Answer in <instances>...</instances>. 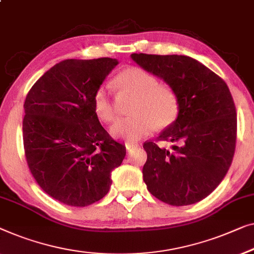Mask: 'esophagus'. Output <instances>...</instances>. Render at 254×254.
I'll return each instance as SVG.
<instances>
[{"label":"esophagus","mask_w":254,"mask_h":254,"mask_svg":"<svg viewBox=\"0 0 254 254\" xmlns=\"http://www.w3.org/2000/svg\"><path fill=\"white\" fill-rule=\"evenodd\" d=\"M125 146H126L127 151H130V150L137 148V144H135V143H130V142H126L125 143Z\"/></svg>","instance_id":"esophagus-1"}]
</instances>
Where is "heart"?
Instances as JSON below:
<instances>
[{"label":"heart","instance_id":"obj_1","mask_svg":"<svg viewBox=\"0 0 254 254\" xmlns=\"http://www.w3.org/2000/svg\"><path fill=\"white\" fill-rule=\"evenodd\" d=\"M115 87L120 94L133 96L126 118L116 121L110 133L116 138L135 142L157 128L172 126L180 113V98L170 84L159 83L152 73L141 67L124 69L115 79ZM94 111L104 123H110L116 116L113 95L108 84H101L93 96Z\"/></svg>","mask_w":254,"mask_h":254}]
</instances>
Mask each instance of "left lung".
I'll return each mask as SVG.
<instances>
[{"label":"left lung","mask_w":254,"mask_h":254,"mask_svg":"<svg viewBox=\"0 0 254 254\" xmlns=\"http://www.w3.org/2000/svg\"><path fill=\"white\" fill-rule=\"evenodd\" d=\"M133 61L174 88L180 113L172 126L143 148V180L154 197L185 206L207 197L229 170L237 137L236 108L227 83L193 58L133 54ZM175 143L172 150L157 142Z\"/></svg>","instance_id":"obj_1"}]
</instances>
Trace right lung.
<instances>
[{
    "mask_svg": "<svg viewBox=\"0 0 254 254\" xmlns=\"http://www.w3.org/2000/svg\"><path fill=\"white\" fill-rule=\"evenodd\" d=\"M117 64L109 57L60 62L25 100L28 168L41 189L65 205L83 207L102 199L126 156V146L102 127L93 105L95 90Z\"/></svg>",
    "mask_w": 254,
    "mask_h": 254,
    "instance_id": "obj_1",
    "label": "right lung"
}]
</instances>
